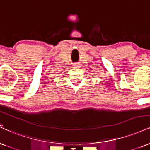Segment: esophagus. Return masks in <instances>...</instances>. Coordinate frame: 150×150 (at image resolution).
I'll return each mask as SVG.
<instances>
[{"instance_id":"34e87169","label":"esophagus","mask_w":150,"mask_h":150,"mask_svg":"<svg viewBox=\"0 0 150 150\" xmlns=\"http://www.w3.org/2000/svg\"><path fill=\"white\" fill-rule=\"evenodd\" d=\"M73 67L74 68H80V64H79V63H75Z\"/></svg>"}]
</instances>
